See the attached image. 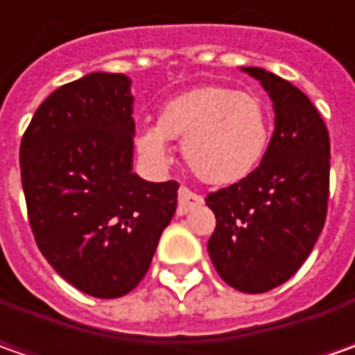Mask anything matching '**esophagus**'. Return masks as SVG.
Returning a JSON list of instances; mask_svg holds the SVG:
<instances>
[{
    "instance_id": "1",
    "label": "esophagus",
    "mask_w": 355,
    "mask_h": 355,
    "mask_svg": "<svg viewBox=\"0 0 355 355\" xmlns=\"http://www.w3.org/2000/svg\"><path fill=\"white\" fill-rule=\"evenodd\" d=\"M178 199H180V203H178V215H185L187 211H191L193 207H199L203 203V198L199 193L187 189L184 185L178 191Z\"/></svg>"
}]
</instances>
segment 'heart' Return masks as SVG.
<instances>
[{
  "mask_svg": "<svg viewBox=\"0 0 355 355\" xmlns=\"http://www.w3.org/2000/svg\"><path fill=\"white\" fill-rule=\"evenodd\" d=\"M270 136V112L259 94L207 85L171 98L156 126L140 132L138 152L146 162L164 166L170 162L168 140H184L189 170L205 184L229 185L257 170Z\"/></svg>",
  "mask_w": 355,
  "mask_h": 355,
  "instance_id": "1",
  "label": "heart"
}]
</instances>
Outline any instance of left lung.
<instances>
[{"instance_id":"left-lung-1","label":"left lung","mask_w":355,"mask_h":355,"mask_svg":"<svg viewBox=\"0 0 355 355\" xmlns=\"http://www.w3.org/2000/svg\"><path fill=\"white\" fill-rule=\"evenodd\" d=\"M243 71L268 92L275 132L257 170L205 198L217 219L207 251L229 286L261 294L291 279L320 237L330 198V136L302 90L259 67Z\"/></svg>"}]
</instances>
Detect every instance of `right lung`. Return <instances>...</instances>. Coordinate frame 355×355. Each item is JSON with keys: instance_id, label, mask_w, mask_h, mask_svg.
Listing matches in <instances>:
<instances>
[{"instance_id": "obj_1", "label": "right lung", "mask_w": 355, "mask_h": 355, "mask_svg": "<svg viewBox=\"0 0 355 355\" xmlns=\"http://www.w3.org/2000/svg\"><path fill=\"white\" fill-rule=\"evenodd\" d=\"M130 78L92 73L62 85L21 138V184L35 243L62 279L118 298L146 277L178 207V182L132 171Z\"/></svg>"}]
</instances>
